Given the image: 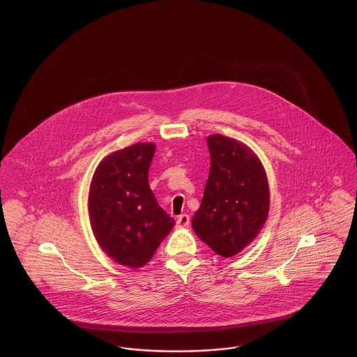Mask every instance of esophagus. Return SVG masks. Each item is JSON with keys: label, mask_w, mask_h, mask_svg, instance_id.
Instances as JSON below:
<instances>
[{"label": "esophagus", "mask_w": 357, "mask_h": 357, "mask_svg": "<svg viewBox=\"0 0 357 357\" xmlns=\"http://www.w3.org/2000/svg\"><path fill=\"white\" fill-rule=\"evenodd\" d=\"M190 225V217L187 214H182L176 220V226L178 227H187Z\"/></svg>", "instance_id": "34e87169"}]
</instances>
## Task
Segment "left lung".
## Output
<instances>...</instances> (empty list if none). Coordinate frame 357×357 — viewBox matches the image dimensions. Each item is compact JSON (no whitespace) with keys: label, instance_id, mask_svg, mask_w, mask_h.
I'll return each instance as SVG.
<instances>
[{"label":"left lung","instance_id":"8db88e82","mask_svg":"<svg viewBox=\"0 0 357 357\" xmlns=\"http://www.w3.org/2000/svg\"><path fill=\"white\" fill-rule=\"evenodd\" d=\"M210 172L192 218L195 234L217 255L233 257L259 233L269 213V185L258 156L227 136L207 137Z\"/></svg>","mask_w":357,"mask_h":357}]
</instances>
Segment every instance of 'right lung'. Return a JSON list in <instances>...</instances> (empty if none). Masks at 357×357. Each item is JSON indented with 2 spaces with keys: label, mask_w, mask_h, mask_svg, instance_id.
Here are the masks:
<instances>
[{
  "label": "right lung",
  "mask_w": 357,
  "mask_h": 357,
  "mask_svg": "<svg viewBox=\"0 0 357 357\" xmlns=\"http://www.w3.org/2000/svg\"><path fill=\"white\" fill-rule=\"evenodd\" d=\"M156 146L136 143L109 153L93 174L88 213L102 252L120 265L144 266L175 221L158 204L149 170Z\"/></svg>",
  "instance_id": "add662e5"
}]
</instances>
